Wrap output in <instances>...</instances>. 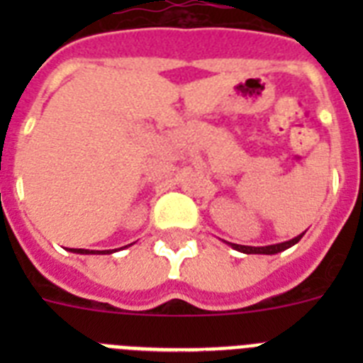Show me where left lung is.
Masks as SVG:
<instances>
[{
    "label": "left lung",
    "mask_w": 363,
    "mask_h": 363,
    "mask_svg": "<svg viewBox=\"0 0 363 363\" xmlns=\"http://www.w3.org/2000/svg\"><path fill=\"white\" fill-rule=\"evenodd\" d=\"M306 233L298 234L296 238L289 240V242H281V243H274V245H265V247H251V245H238V243H230L227 242V245H230L234 251H240L243 255H278V252L285 251V249H289L293 247L294 243H298L301 240Z\"/></svg>",
    "instance_id": "left-lung-1"
}]
</instances>
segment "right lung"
I'll use <instances>...</instances> for the list:
<instances>
[{"label": "right lung", "mask_w": 363, "mask_h": 363, "mask_svg": "<svg viewBox=\"0 0 363 363\" xmlns=\"http://www.w3.org/2000/svg\"><path fill=\"white\" fill-rule=\"evenodd\" d=\"M70 252L76 255H112L114 251H89V249H69Z\"/></svg>", "instance_id": "right-lung-1"}]
</instances>
